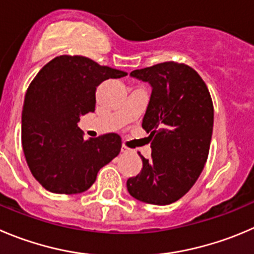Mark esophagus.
Wrapping results in <instances>:
<instances>
[{
	"label": "esophagus",
	"instance_id": "1",
	"mask_svg": "<svg viewBox=\"0 0 254 254\" xmlns=\"http://www.w3.org/2000/svg\"><path fill=\"white\" fill-rule=\"evenodd\" d=\"M122 152H123V153H128V152H131V149H129L128 147H126L125 144H123V146H122Z\"/></svg>",
	"mask_w": 254,
	"mask_h": 254
}]
</instances>
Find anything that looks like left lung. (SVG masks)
<instances>
[{
  "label": "left lung",
  "mask_w": 254,
  "mask_h": 254,
  "mask_svg": "<svg viewBox=\"0 0 254 254\" xmlns=\"http://www.w3.org/2000/svg\"><path fill=\"white\" fill-rule=\"evenodd\" d=\"M132 77L148 82L152 95L142 127L151 138V158L127 181L129 194L166 206L192 188L206 165L213 131V103L201 76L185 64L163 62L134 69Z\"/></svg>",
  "instance_id": "left-lung-1"
}]
</instances>
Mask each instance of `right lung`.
<instances>
[{
	"label": "right lung",
	"mask_w": 254,
	"mask_h": 254,
	"mask_svg": "<svg viewBox=\"0 0 254 254\" xmlns=\"http://www.w3.org/2000/svg\"><path fill=\"white\" fill-rule=\"evenodd\" d=\"M127 73L83 56H59L28 86L21 138L26 161L42 187L59 194L84 192L122 147L117 133L83 139L79 116L93 112L96 89Z\"/></svg>",
	"instance_id": "1"
}]
</instances>
